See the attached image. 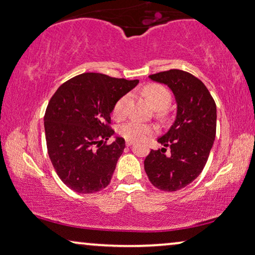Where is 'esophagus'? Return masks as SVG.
<instances>
[{
	"label": "esophagus",
	"mask_w": 255,
	"mask_h": 255,
	"mask_svg": "<svg viewBox=\"0 0 255 255\" xmlns=\"http://www.w3.org/2000/svg\"><path fill=\"white\" fill-rule=\"evenodd\" d=\"M133 143H134L133 141H130V140H126V145H128V147H129V145H131Z\"/></svg>",
	"instance_id": "34e87169"
}]
</instances>
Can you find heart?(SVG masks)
Here are the masks:
<instances>
[{
    "mask_svg": "<svg viewBox=\"0 0 255 255\" xmlns=\"http://www.w3.org/2000/svg\"><path fill=\"white\" fill-rule=\"evenodd\" d=\"M143 96L151 104L152 107L156 110H164L171 103V93L169 92L165 87L158 84H149L143 88ZM129 100V96L121 97L114 105L113 114L117 119H122L126 115V107ZM156 130L155 126L150 124H144V122L137 120H130L126 122L119 128V133L124 136L126 140L130 141H143L149 135L154 134Z\"/></svg>",
    "mask_w": 255,
    "mask_h": 255,
    "instance_id": "obj_1",
    "label": "heart"
}]
</instances>
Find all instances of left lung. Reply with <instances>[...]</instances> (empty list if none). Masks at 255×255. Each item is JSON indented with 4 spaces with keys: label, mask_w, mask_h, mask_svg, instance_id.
Returning <instances> with one entry per match:
<instances>
[{
    "label": "left lung",
    "mask_w": 255,
    "mask_h": 255,
    "mask_svg": "<svg viewBox=\"0 0 255 255\" xmlns=\"http://www.w3.org/2000/svg\"><path fill=\"white\" fill-rule=\"evenodd\" d=\"M149 78L168 85L177 115L170 129L157 138L163 148L151 149L145 157L144 170L155 188L177 191L195 181L208 162L216 137V103L205 85L185 71H163Z\"/></svg>",
    "instance_id": "left-lung-1"
}]
</instances>
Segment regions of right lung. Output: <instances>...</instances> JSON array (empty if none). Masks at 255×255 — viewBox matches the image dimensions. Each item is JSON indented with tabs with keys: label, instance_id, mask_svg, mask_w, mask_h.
Masks as SVG:
<instances>
[{
	"label": "right lung",
	"instance_id": "add662e5",
	"mask_svg": "<svg viewBox=\"0 0 255 255\" xmlns=\"http://www.w3.org/2000/svg\"><path fill=\"white\" fill-rule=\"evenodd\" d=\"M138 80L83 73L60 85L47 105L44 128L47 154L57 175L73 191L93 193L110 184L125 140L111 128L117 101Z\"/></svg>",
	"mask_w": 255,
	"mask_h": 255
}]
</instances>
